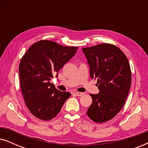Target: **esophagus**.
I'll return each mask as SVG.
<instances>
[{"label":"esophagus","mask_w":148,"mask_h":148,"mask_svg":"<svg viewBox=\"0 0 148 148\" xmlns=\"http://www.w3.org/2000/svg\"><path fill=\"white\" fill-rule=\"evenodd\" d=\"M75 94L77 96H82L84 95V93H82V92H75Z\"/></svg>","instance_id":"34e87169"}]
</instances>
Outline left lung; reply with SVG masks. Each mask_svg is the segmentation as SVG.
Returning a JSON list of instances; mask_svg holds the SVG:
<instances>
[{"instance_id":"obj_1","label":"left lung","mask_w":148,"mask_h":148,"mask_svg":"<svg viewBox=\"0 0 148 148\" xmlns=\"http://www.w3.org/2000/svg\"><path fill=\"white\" fill-rule=\"evenodd\" d=\"M90 66L92 79H97L100 90L90 94L92 103L87 114L94 122H106L124 106L131 84V72L125 54L116 46L101 44L82 48Z\"/></svg>"}]
</instances>
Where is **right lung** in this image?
I'll use <instances>...</instances> for the list:
<instances>
[{"label":"right lung","instance_id":"right-lung-1","mask_svg":"<svg viewBox=\"0 0 148 148\" xmlns=\"http://www.w3.org/2000/svg\"><path fill=\"white\" fill-rule=\"evenodd\" d=\"M78 47H67L53 41L34 44L21 58L19 66L20 86L25 105L34 116L51 120L58 114L69 92L58 91L51 78L58 76L64 64L75 54Z\"/></svg>","mask_w":148,"mask_h":148}]
</instances>
